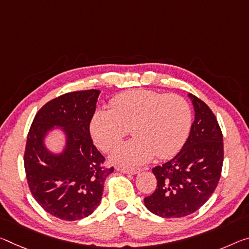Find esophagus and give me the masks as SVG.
Instances as JSON below:
<instances>
[{"instance_id":"obj_1","label":"esophagus","mask_w":249,"mask_h":249,"mask_svg":"<svg viewBox=\"0 0 249 249\" xmlns=\"http://www.w3.org/2000/svg\"><path fill=\"white\" fill-rule=\"evenodd\" d=\"M116 169L121 173H125V174H137V173H140L142 171L141 168L126 167V166H117Z\"/></svg>"}]
</instances>
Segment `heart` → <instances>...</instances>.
Returning a JSON list of instances; mask_svg holds the SVG:
<instances>
[{"label": "heart", "mask_w": 249, "mask_h": 249, "mask_svg": "<svg viewBox=\"0 0 249 249\" xmlns=\"http://www.w3.org/2000/svg\"><path fill=\"white\" fill-rule=\"evenodd\" d=\"M192 123L187 101L177 94L134 89L110 101V109H97L90 122L95 143L105 152L121 144L129 128L136 137L114 151L113 160L142 164L155 155L167 159L183 146Z\"/></svg>", "instance_id": "1"}]
</instances>
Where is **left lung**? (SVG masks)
I'll use <instances>...</instances> for the list:
<instances>
[{
	"instance_id": "obj_1",
	"label": "left lung",
	"mask_w": 249,
	"mask_h": 249,
	"mask_svg": "<svg viewBox=\"0 0 249 249\" xmlns=\"http://www.w3.org/2000/svg\"><path fill=\"white\" fill-rule=\"evenodd\" d=\"M195 121L183 148L152 169L157 187L144 198L149 212L165 218H180L199 210L218 185L224 160L223 133L215 114L198 97L189 94Z\"/></svg>"
}]
</instances>
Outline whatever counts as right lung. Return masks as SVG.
Instances as JSON below:
<instances>
[{"label":"right lung","instance_id":"right-lung-1","mask_svg":"<svg viewBox=\"0 0 249 249\" xmlns=\"http://www.w3.org/2000/svg\"><path fill=\"white\" fill-rule=\"evenodd\" d=\"M98 95V89H86L53 98L39 108L27 134V184L34 199L56 218L73 222L92 214L102 199L105 178L114 171L105 166L89 133ZM54 124L64 127L68 135L60 156L50 154L42 145Z\"/></svg>","mask_w":249,"mask_h":249}]
</instances>
